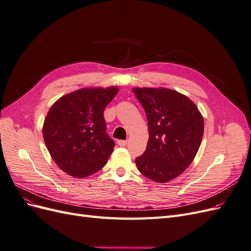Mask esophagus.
I'll use <instances>...</instances> for the list:
<instances>
[{
  "label": "esophagus",
  "mask_w": 251,
  "mask_h": 251,
  "mask_svg": "<svg viewBox=\"0 0 251 251\" xmlns=\"http://www.w3.org/2000/svg\"><path fill=\"white\" fill-rule=\"evenodd\" d=\"M117 143H118V146H120V147H126L127 144V140H118Z\"/></svg>",
  "instance_id": "1"
}]
</instances>
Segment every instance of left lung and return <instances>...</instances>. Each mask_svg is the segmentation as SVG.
<instances>
[{"mask_svg": "<svg viewBox=\"0 0 251 251\" xmlns=\"http://www.w3.org/2000/svg\"><path fill=\"white\" fill-rule=\"evenodd\" d=\"M133 92L146 112L150 134L136 165L149 179L169 182L193 162L203 137V117L196 104L177 91L134 88Z\"/></svg>", "mask_w": 251, "mask_h": 251, "instance_id": "obj_1", "label": "left lung"}]
</instances>
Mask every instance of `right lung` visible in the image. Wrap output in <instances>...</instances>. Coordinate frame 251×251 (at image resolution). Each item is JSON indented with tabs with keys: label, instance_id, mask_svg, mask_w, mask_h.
Segmentation results:
<instances>
[{
	"label": "right lung",
	"instance_id": "obj_1",
	"mask_svg": "<svg viewBox=\"0 0 251 251\" xmlns=\"http://www.w3.org/2000/svg\"><path fill=\"white\" fill-rule=\"evenodd\" d=\"M117 92L116 87L81 89L50 108L43 126L45 143L58 168L70 176L85 178L107 163L115 142L107 134L103 111Z\"/></svg>",
	"mask_w": 251,
	"mask_h": 251
}]
</instances>
